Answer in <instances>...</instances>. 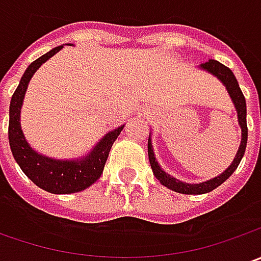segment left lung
<instances>
[{
	"instance_id": "left-lung-1",
	"label": "left lung",
	"mask_w": 261,
	"mask_h": 261,
	"mask_svg": "<svg viewBox=\"0 0 261 261\" xmlns=\"http://www.w3.org/2000/svg\"><path fill=\"white\" fill-rule=\"evenodd\" d=\"M199 68L216 76L225 86L226 91H228V94L231 97V100H232L234 107H236L237 110L238 125L241 127V142H240L238 151H237L236 156H234V161L231 163V166L228 167L224 173H221V174L211 178V180L202 181V183H186V181H180L178 178H175L173 175L166 173L161 168V166L158 164V161L155 160V154H154L152 142H151V134H149V138H148V158H149V164H151V168L154 171V175L160 180L161 185L166 186L167 189L174 190L177 193H183V195H203V193L212 192L218 186L222 185L226 178L236 171L238 164L241 163V158L244 156V152H246L247 136H248L246 98H244V94H243L241 88L238 86V81H237L236 75L232 74V71L228 66L222 65L221 62L215 61V59H209L205 64H200Z\"/></svg>"
}]
</instances>
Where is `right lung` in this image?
<instances>
[{
  "instance_id": "1",
  "label": "right lung",
  "mask_w": 261,
  "mask_h": 261,
  "mask_svg": "<svg viewBox=\"0 0 261 261\" xmlns=\"http://www.w3.org/2000/svg\"><path fill=\"white\" fill-rule=\"evenodd\" d=\"M64 45L54 47L47 54L37 58L27 66L24 74L20 80V84L11 97L10 103V122H8V141L15 163L36 186L49 193L55 195H69L81 192L95 183L103 173L106 161L112 145L123 130L125 125L119 126L107 132L86 155L72 158V160H58L37 152L35 148L27 142L20 115L24 100L25 91L32 76L45 64L47 59L56 55Z\"/></svg>"
}]
</instances>
